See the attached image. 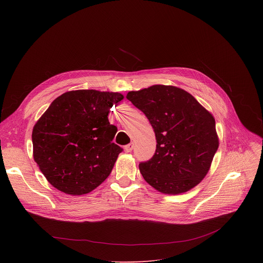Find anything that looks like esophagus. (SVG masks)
Returning a JSON list of instances; mask_svg holds the SVG:
<instances>
[{"label":"esophagus","instance_id":"esophagus-1","mask_svg":"<svg viewBox=\"0 0 263 263\" xmlns=\"http://www.w3.org/2000/svg\"><path fill=\"white\" fill-rule=\"evenodd\" d=\"M133 147H134V143H133V142H130L129 144L125 145V151H126L127 153H130V152H132Z\"/></svg>","mask_w":263,"mask_h":263}]
</instances>
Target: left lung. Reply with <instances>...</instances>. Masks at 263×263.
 <instances>
[{
	"label": "left lung",
	"mask_w": 263,
	"mask_h": 263,
	"mask_svg": "<svg viewBox=\"0 0 263 263\" xmlns=\"http://www.w3.org/2000/svg\"><path fill=\"white\" fill-rule=\"evenodd\" d=\"M156 136L154 156L139 163L143 179L162 194L178 195L207 175L218 147L215 120L191 93L171 85L129 91Z\"/></svg>",
	"instance_id": "1"
}]
</instances>
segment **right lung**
<instances>
[{
	"label": "right lung",
	"instance_id": "right-lung-1",
	"mask_svg": "<svg viewBox=\"0 0 263 263\" xmlns=\"http://www.w3.org/2000/svg\"><path fill=\"white\" fill-rule=\"evenodd\" d=\"M119 92L79 89L55 99L32 132L33 157L47 180L72 196L93 191L110 175L123 148L112 142L110 108Z\"/></svg>",
	"mask_w": 263,
	"mask_h": 263
}]
</instances>
